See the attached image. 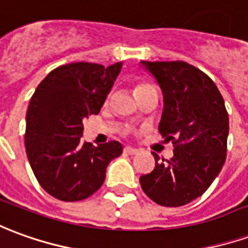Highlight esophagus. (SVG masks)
Listing matches in <instances>:
<instances>
[{
  "instance_id": "34e87169",
  "label": "esophagus",
  "mask_w": 248,
  "mask_h": 248,
  "mask_svg": "<svg viewBox=\"0 0 248 248\" xmlns=\"http://www.w3.org/2000/svg\"><path fill=\"white\" fill-rule=\"evenodd\" d=\"M124 153L126 154H137L138 153V149L131 148V146H126V148H124Z\"/></svg>"
}]
</instances>
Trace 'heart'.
Wrapping results in <instances>:
<instances>
[{"mask_svg":"<svg viewBox=\"0 0 248 248\" xmlns=\"http://www.w3.org/2000/svg\"><path fill=\"white\" fill-rule=\"evenodd\" d=\"M140 87H143V86H140ZM140 87H138V88H140Z\"/></svg>","mask_w":248,"mask_h":248,"instance_id":"heart-1","label":"heart"}]
</instances>
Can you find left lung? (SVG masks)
<instances>
[{"instance_id": "left-lung-1", "label": "left lung", "mask_w": 248, "mask_h": 248, "mask_svg": "<svg viewBox=\"0 0 248 248\" xmlns=\"http://www.w3.org/2000/svg\"><path fill=\"white\" fill-rule=\"evenodd\" d=\"M164 99L158 131L173 141L174 155L140 177L143 192L164 207L185 205L202 196L226 161L228 114L211 78L185 62H141Z\"/></svg>"}]
</instances>
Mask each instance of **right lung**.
Returning a JSON list of instances; mask_svg holds the SVG:
<instances>
[{"label":"right lung","mask_w":248,"mask_h":248,"mask_svg":"<svg viewBox=\"0 0 248 248\" xmlns=\"http://www.w3.org/2000/svg\"><path fill=\"white\" fill-rule=\"evenodd\" d=\"M122 70L71 63L46 76L27 111L25 148L40 185L63 202H79L99 189L107 165L122 154L118 141L94 146L82 141L83 121L98 114Z\"/></svg>","instance_id":"obj_1"}]
</instances>
